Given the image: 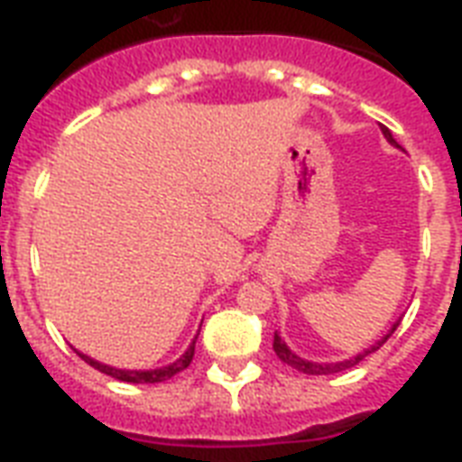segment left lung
<instances>
[{"label":"left lung","mask_w":462,"mask_h":462,"mask_svg":"<svg viewBox=\"0 0 462 462\" xmlns=\"http://www.w3.org/2000/svg\"><path fill=\"white\" fill-rule=\"evenodd\" d=\"M379 129H381V134H383V139H386L388 143H391V146L401 148V146H398V141L393 139V134L388 132V126L379 125ZM395 326H398V321H395L393 326H391V330H388L386 336L381 337V340H376V343H374V345H369L366 350H362V352H359V355H355V357L343 359V362H311V359L300 357V355H295V352L290 350L288 343H285V340H282V337L278 336V330H275V336H273V350H275V355H278V357H281L282 362H285V365H290V366H292V369H297V372L314 374V376H323V374H337V372H345V369H350V366L359 365V362H362V359H365L366 355H372V352L379 350L381 345L386 343L388 337H391V333H393V330H395Z\"/></svg>","instance_id":"left-lung-1"}]
</instances>
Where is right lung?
Returning <instances> with one entry per match:
<instances>
[{
  "label": "right lung",
  "instance_id": "1",
  "mask_svg": "<svg viewBox=\"0 0 462 462\" xmlns=\"http://www.w3.org/2000/svg\"><path fill=\"white\" fill-rule=\"evenodd\" d=\"M196 337L199 333L194 336V340L189 343V347L181 352L180 357L170 362L165 366H155V369H119V366H110V365H103V362H97V359L88 357V355H83V352L76 350V355L81 359H86L93 369L97 372L107 374L112 379H119V381H126V383H158V381H167L172 379L174 374L181 372V369H187L191 365V357H194V347H196Z\"/></svg>",
  "mask_w": 462,
  "mask_h": 462
}]
</instances>
